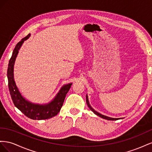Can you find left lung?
I'll list each match as a JSON object with an SVG mask.
<instances>
[{
    "label": "left lung",
    "instance_id": "left-lung-1",
    "mask_svg": "<svg viewBox=\"0 0 152 152\" xmlns=\"http://www.w3.org/2000/svg\"><path fill=\"white\" fill-rule=\"evenodd\" d=\"M86 103H87V105H88V107H89V108H90V110H91V111H93L96 115H98L100 117H102V118H103L104 119H107V120H108V121H117V120H118V119H119V118H111V117H107V116H104V115H103L101 114V113H98V112L95 111V110L93 108H92L91 107V105L89 104L88 99H87V96H86Z\"/></svg>",
    "mask_w": 152,
    "mask_h": 152
}]
</instances>
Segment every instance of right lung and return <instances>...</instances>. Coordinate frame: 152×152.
I'll list each match as a JSON object with an SVG mask.
<instances>
[{"label": "right lung", "instance_id": "add662e5", "mask_svg": "<svg viewBox=\"0 0 152 152\" xmlns=\"http://www.w3.org/2000/svg\"><path fill=\"white\" fill-rule=\"evenodd\" d=\"M30 35L28 34L25 37L22 39L21 41L16 44L15 48L13 50L12 56L10 58L7 68L8 86L14 104L23 113H24L27 117L33 120H45V119H48L56 116L59 112L65 101V96L72 84L70 83L64 86L53 101L48 104L40 105L33 104L22 97L16 87L15 80H14L13 67L18 50L24 41L29 38Z\"/></svg>", "mask_w": 152, "mask_h": 152}]
</instances>
